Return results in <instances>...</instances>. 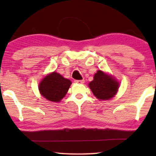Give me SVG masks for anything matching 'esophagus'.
Here are the masks:
<instances>
[{
	"mask_svg": "<svg viewBox=\"0 0 156 156\" xmlns=\"http://www.w3.org/2000/svg\"><path fill=\"white\" fill-rule=\"evenodd\" d=\"M74 82H75V83H77V84H84V80H75Z\"/></svg>",
	"mask_w": 156,
	"mask_h": 156,
	"instance_id": "34e87169",
	"label": "esophagus"
}]
</instances>
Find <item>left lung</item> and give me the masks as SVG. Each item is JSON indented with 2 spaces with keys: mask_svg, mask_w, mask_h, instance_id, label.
Returning a JSON list of instances; mask_svg holds the SVG:
<instances>
[{
  "mask_svg": "<svg viewBox=\"0 0 156 156\" xmlns=\"http://www.w3.org/2000/svg\"><path fill=\"white\" fill-rule=\"evenodd\" d=\"M89 87L98 99L108 100L116 95L119 90V83L114 76L101 70H98Z\"/></svg>",
  "mask_w": 156,
  "mask_h": 156,
  "instance_id": "left-lung-1",
  "label": "left lung"
}]
</instances>
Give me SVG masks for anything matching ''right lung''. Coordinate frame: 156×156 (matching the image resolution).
Masks as SVG:
<instances>
[{
    "instance_id": "obj_1",
    "label": "right lung",
    "mask_w": 156,
    "mask_h": 156,
    "mask_svg": "<svg viewBox=\"0 0 156 156\" xmlns=\"http://www.w3.org/2000/svg\"><path fill=\"white\" fill-rule=\"evenodd\" d=\"M72 82L59 73L53 72L42 79L39 84V91L48 101L59 102L65 97Z\"/></svg>"
}]
</instances>
